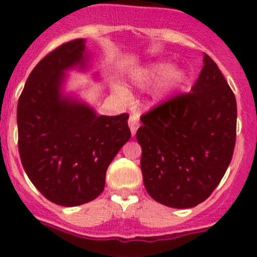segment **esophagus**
Wrapping results in <instances>:
<instances>
[{
    "mask_svg": "<svg viewBox=\"0 0 257 257\" xmlns=\"http://www.w3.org/2000/svg\"><path fill=\"white\" fill-rule=\"evenodd\" d=\"M128 126H130L131 135L135 137V134H137L138 128H139V118H138V115H130V118H128Z\"/></svg>",
    "mask_w": 257,
    "mask_h": 257,
    "instance_id": "1",
    "label": "esophagus"
}]
</instances>
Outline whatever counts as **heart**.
I'll return each mask as SVG.
<instances>
[{"mask_svg":"<svg viewBox=\"0 0 257 257\" xmlns=\"http://www.w3.org/2000/svg\"><path fill=\"white\" fill-rule=\"evenodd\" d=\"M130 79L138 88L142 89L148 88L160 80L159 87H157V96H162L179 88L186 82V74L181 69H172L170 63L161 61V62L151 63L144 67L134 70L131 72ZM115 91L122 98L128 97L127 91L122 87H117Z\"/></svg>","mask_w":257,"mask_h":257,"instance_id":"obj_1","label":"heart"}]
</instances>
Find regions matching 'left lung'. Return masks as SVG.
<instances>
[{
  "label": "left lung",
  "instance_id": "8db88e82",
  "mask_svg": "<svg viewBox=\"0 0 257 257\" xmlns=\"http://www.w3.org/2000/svg\"><path fill=\"white\" fill-rule=\"evenodd\" d=\"M190 93L146 113L137 139L147 192L166 207H196L218 186L235 147L236 101L208 54Z\"/></svg>",
  "mask_w": 257,
  "mask_h": 257
}]
</instances>
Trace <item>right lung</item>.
<instances>
[{"label": "right lung", "mask_w": 257, "mask_h": 257, "mask_svg": "<svg viewBox=\"0 0 257 257\" xmlns=\"http://www.w3.org/2000/svg\"><path fill=\"white\" fill-rule=\"evenodd\" d=\"M89 54L76 39L44 57L28 76L18 101V148L35 187L52 203L75 207L104 191L107 166L128 142V114L98 115L63 93L66 71L85 70Z\"/></svg>", "instance_id": "add662e5"}]
</instances>
